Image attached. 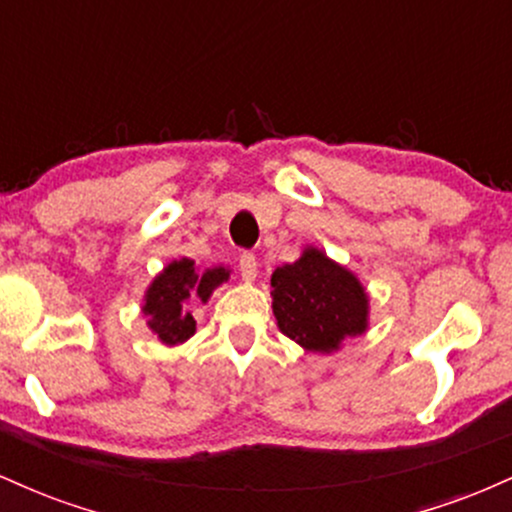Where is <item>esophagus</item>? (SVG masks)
I'll return each instance as SVG.
<instances>
[{"mask_svg":"<svg viewBox=\"0 0 512 512\" xmlns=\"http://www.w3.org/2000/svg\"><path fill=\"white\" fill-rule=\"evenodd\" d=\"M238 267H240V276H243L245 281H255L257 276V257L252 255V252H240L238 257Z\"/></svg>","mask_w":512,"mask_h":512,"instance_id":"34e87169","label":"esophagus"}]
</instances>
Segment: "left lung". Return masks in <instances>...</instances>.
Segmentation results:
<instances>
[{
  "mask_svg": "<svg viewBox=\"0 0 512 512\" xmlns=\"http://www.w3.org/2000/svg\"><path fill=\"white\" fill-rule=\"evenodd\" d=\"M272 298L279 330L308 351L330 354L366 330V291L349 269L320 250H305L301 260L276 269Z\"/></svg>",
  "mask_w": 512,
  "mask_h": 512,
  "instance_id": "8db88e82",
  "label": "left lung"
}]
</instances>
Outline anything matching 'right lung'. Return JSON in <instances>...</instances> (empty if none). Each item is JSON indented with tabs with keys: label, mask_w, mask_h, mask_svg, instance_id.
<instances>
[{
	"label": "right lung",
	"mask_w": 512,
	"mask_h": 512,
	"mask_svg": "<svg viewBox=\"0 0 512 512\" xmlns=\"http://www.w3.org/2000/svg\"><path fill=\"white\" fill-rule=\"evenodd\" d=\"M228 279V269L214 267L202 276L195 274V262L182 257L170 262L154 284L146 291L144 315H149V327L163 344H182L195 334V317L185 310V301L197 293L199 301L207 303L211 291Z\"/></svg>",
	"instance_id": "obj_1"
}]
</instances>
